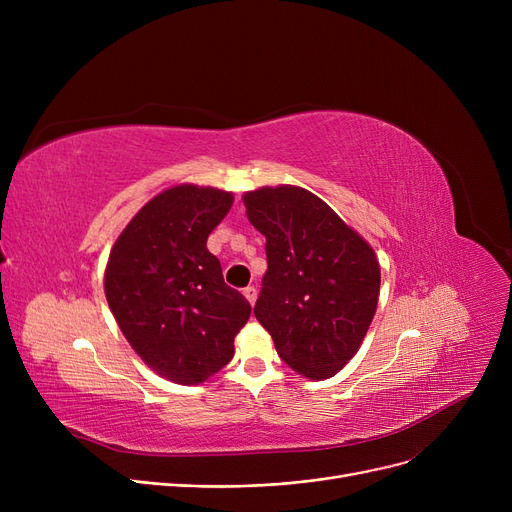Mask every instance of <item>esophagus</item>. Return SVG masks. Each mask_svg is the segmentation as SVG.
Segmentation results:
<instances>
[{"instance_id": "1", "label": "esophagus", "mask_w": 512, "mask_h": 512, "mask_svg": "<svg viewBox=\"0 0 512 512\" xmlns=\"http://www.w3.org/2000/svg\"><path fill=\"white\" fill-rule=\"evenodd\" d=\"M242 294H245V299H247L251 305H255V301H257V290H255V286H247L245 290H242Z\"/></svg>"}]
</instances>
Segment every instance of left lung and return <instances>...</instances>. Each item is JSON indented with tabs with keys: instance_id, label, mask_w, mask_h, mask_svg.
<instances>
[{
	"instance_id": "left-lung-1",
	"label": "left lung",
	"mask_w": 512,
	"mask_h": 512,
	"mask_svg": "<svg viewBox=\"0 0 512 512\" xmlns=\"http://www.w3.org/2000/svg\"><path fill=\"white\" fill-rule=\"evenodd\" d=\"M265 236L267 272L255 317L286 365L328 380L351 361L380 297V263L365 238L301 186H261L242 197Z\"/></svg>"
}]
</instances>
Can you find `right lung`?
<instances>
[{
	"mask_svg": "<svg viewBox=\"0 0 512 512\" xmlns=\"http://www.w3.org/2000/svg\"><path fill=\"white\" fill-rule=\"evenodd\" d=\"M232 201L220 188L172 186L139 209L107 259L105 299L122 334L155 373L182 386L230 363L251 315L207 251Z\"/></svg>",
	"mask_w": 512,
	"mask_h": 512,
	"instance_id": "obj_1",
	"label": "right lung"
}]
</instances>
